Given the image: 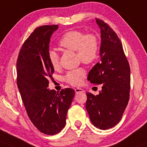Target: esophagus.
I'll return each mask as SVG.
<instances>
[{
  "label": "esophagus",
  "instance_id": "esophagus-1",
  "mask_svg": "<svg viewBox=\"0 0 147 147\" xmlns=\"http://www.w3.org/2000/svg\"><path fill=\"white\" fill-rule=\"evenodd\" d=\"M75 92L76 93H83V92H84V90H83L82 88H75Z\"/></svg>",
  "mask_w": 147,
  "mask_h": 147
}]
</instances>
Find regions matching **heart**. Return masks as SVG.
<instances>
[{
	"label": "heart",
	"mask_w": 147,
	"mask_h": 147,
	"mask_svg": "<svg viewBox=\"0 0 147 147\" xmlns=\"http://www.w3.org/2000/svg\"><path fill=\"white\" fill-rule=\"evenodd\" d=\"M59 45L63 49L76 51L78 59L86 64L95 62L99 56L100 45L97 36L92 33L85 34L81 30L66 32L60 39ZM48 60L53 69L57 70L59 68V57L55 51L50 50L48 52ZM85 76L86 71L83 67H79L68 72L63 79L72 86H79Z\"/></svg>",
	"instance_id": "b5f03b06"
}]
</instances>
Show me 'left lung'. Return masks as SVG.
Listing matches in <instances>:
<instances>
[{
    "instance_id": "8db88e82",
    "label": "left lung",
    "mask_w": 147,
    "mask_h": 147,
    "mask_svg": "<svg viewBox=\"0 0 147 147\" xmlns=\"http://www.w3.org/2000/svg\"><path fill=\"white\" fill-rule=\"evenodd\" d=\"M100 29V61L92 68L88 80L94 85H102L95 96L86 93V107L95 127L107 129L121 120L129 99L130 68L121 41L108 25L96 18Z\"/></svg>"
}]
</instances>
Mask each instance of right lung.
<instances>
[{
	"mask_svg": "<svg viewBox=\"0 0 147 147\" xmlns=\"http://www.w3.org/2000/svg\"><path fill=\"white\" fill-rule=\"evenodd\" d=\"M57 25L37 28L25 41L17 60V84L28 115L41 132L54 135L66 125L67 111L75 91L49 90L54 69L48 60L51 34Z\"/></svg>",
	"mask_w": 147,
	"mask_h": 147,
	"instance_id": "obj_1",
	"label": "right lung"
}]
</instances>
